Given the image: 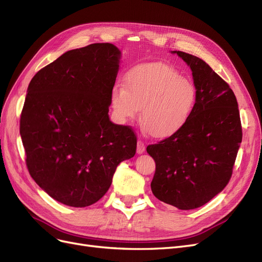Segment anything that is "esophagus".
I'll return each instance as SVG.
<instances>
[{
    "label": "esophagus",
    "instance_id": "esophagus-1",
    "mask_svg": "<svg viewBox=\"0 0 262 262\" xmlns=\"http://www.w3.org/2000/svg\"><path fill=\"white\" fill-rule=\"evenodd\" d=\"M144 150H145V144H144V142H142V141H138L137 153H138V154H142V153H144Z\"/></svg>",
    "mask_w": 262,
    "mask_h": 262
}]
</instances>
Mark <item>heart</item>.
<instances>
[{
	"label": "heart",
	"mask_w": 262,
	"mask_h": 262,
	"mask_svg": "<svg viewBox=\"0 0 262 262\" xmlns=\"http://www.w3.org/2000/svg\"><path fill=\"white\" fill-rule=\"evenodd\" d=\"M196 101V90L178 71L164 62H149L130 69L123 87L116 86L110 104L116 118L126 123L138 118L157 139L177 134L187 124Z\"/></svg>",
	"instance_id": "1"
}]
</instances>
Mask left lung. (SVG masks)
<instances>
[{"label":"left lung","mask_w":262,"mask_h":262,"mask_svg":"<svg viewBox=\"0 0 262 262\" xmlns=\"http://www.w3.org/2000/svg\"><path fill=\"white\" fill-rule=\"evenodd\" d=\"M172 53L191 69L196 101L177 134L146 147L156 164L150 189L158 200L192 210L208 203L228 184L243 131L229 85L200 58Z\"/></svg>","instance_id":"8db88e82"}]
</instances>
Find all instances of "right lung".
<instances>
[{"instance_id": "right-lung-1", "label": "right lung", "mask_w": 262, "mask_h": 262, "mask_svg": "<svg viewBox=\"0 0 262 262\" xmlns=\"http://www.w3.org/2000/svg\"><path fill=\"white\" fill-rule=\"evenodd\" d=\"M121 52L113 43L70 50L30 81L19 132L36 184L69 207L84 208L108 191L117 166L133 157L131 126L109 119Z\"/></svg>"}]
</instances>
